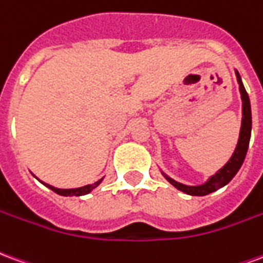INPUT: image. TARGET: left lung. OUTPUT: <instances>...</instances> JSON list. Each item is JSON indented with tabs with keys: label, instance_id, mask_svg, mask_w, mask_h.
<instances>
[{
	"label": "left lung",
	"instance_id": "obj_1",
	"mask_svg": "<svg viewBox=\"0 0 263 263\" xmlns=\"http://www.w3.org/2000/svg\"><path fill=\"white\" fill-rule=\"evenodd\" d=\"M235 76H237V81L239 84V92H241V100H242V118H241V128H239V137H238L237 146L232 152L231 158L228 159L226 165L221 169L215 172L214 175L205 180L201 184H196V186H189V184H183L180 182H176L175 179L167 176L165 172L160 171L167 182L171 183L172 186H175L177 190H180L183 193L189 194V196H207V194L217 192L218 189L224 187L226 184L231 182L232 177L235 176L239 171V167L242 166L243 159L247 156L249 146V139H251V129H252V114H251V103H249V97L247 94V90L242 84V79L235 70Z\"/></svg>",
	"mask_w": 263,
	"mask_h": 263
}]
</instances>
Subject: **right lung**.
I'll return each instance as SVG.
<instances>
[{
    "label": "right lung",
    "mask_w": 263,
    "mask_h": 263,
    "mask_svg": "<svg viewBox=\"0 0 263 263\" xmlns=\"http://www.w3.org/2000/svg\"><path fill=\"white\" fill-rule=\"evenodd\" d=\"M104 177H101L100 180H97L96 183H92V184H86V186H81V187H77V189H58L54 187V186H50V184H48V183H43V182H39L43 183L46 187H49L50 190H53L54 193L60 194V196H66V197H71V196H84V194H88L90 192H92L94 189L97 187L100 183L103 182Z\"/></svg>",
    "instance_id": "obj_1"
}]
</instances>
